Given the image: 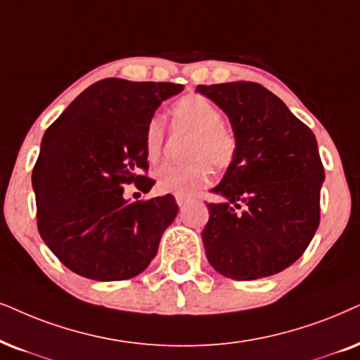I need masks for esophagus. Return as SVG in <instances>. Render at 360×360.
Returning <instances> with one entry per match:
<instances>
[{"label":"esophagus","instance_id":"esophagus-1","mask_svg":"<svg viewBox=\"0 0 360 360\" xmlns=\"http://www.w3.org/2000/svg\"><path fill=\"white\" fill-rule=\"evenodd\" d=\"M189 201H191V199L186 198V195H176V202H177V206H179V207H184Z\"/></svg>","mask_w":360,"mask_h":360}]
</instances>
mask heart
Wrapping results in <instances>:
<instances>
[{
	"label": "heart",
	"instance_id": "obj_1",
	"mask_svg": "<svg viewBox=\"0 0 360 360\" xmlns=\"http://www.w3.org/2000/svg\"><path fill=\"white\" fill-rule=\"evenodd\" d=\"M171 129L189 133L181 166H162L154 172L156 189L161 194L193 195L211 183V166L227 167L238 151V141L229 126L222 121L221 109L202 94L191 93L176 99L167 112ZM165 148V121L153 116L144 129V156L159 161Z\"/></svg>",
	"mask_w": 360,
	"mask_h": 360
}]
</instances>
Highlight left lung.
I'll return each instance as SVG.
<instances>
[{
  "label": "left lung",
  "mask_w": 360,
  "mask_h": 360,
  "mask_svg": "<svg viewBox=\"0 0 360 360\" xmlns=\"http://www.w3.org/2000/svg\"><path fill=\"white\" fill-rule=\"evenodd\" d=\"M229 117L238 151L212 193L202 229L207 261L236 281L294 264L321 219L324 166L316 136L276 94L251 81L195 88Z\"/></svg>",
  "instance_id": "1"
}]
</instances>
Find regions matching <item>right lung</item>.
I'll return each mask as SVG.
<instances>
[{"label": "right lung", "instance_id": "right-lung-1", "mask_svg": "<svg viewBox=\"0 0 360 360\" xmlns=\"http://www.w3.org/2000/svg\"><path fill=\"white\" fill-rule=\"evenodd\" d=\"M174 83L106 78L91 84L48 127L33 169L38 231L68 269L93 281L138 276L174 221L169 194L124 199V184L149 193L144 129Z\"/></svg>", "mask_w": 360, "mask_h": 360}]
</instances>
